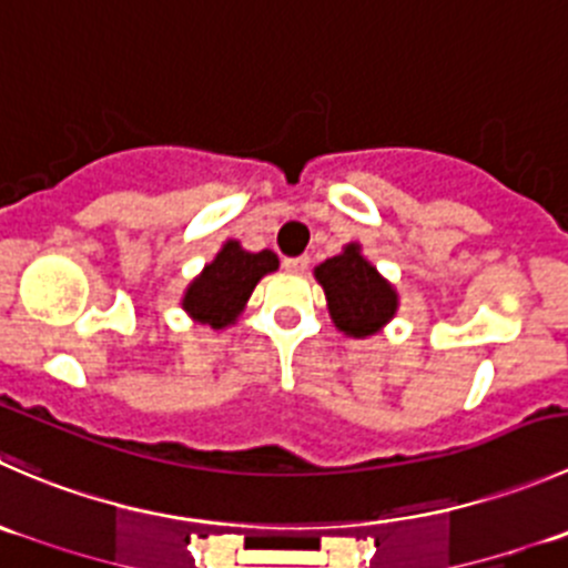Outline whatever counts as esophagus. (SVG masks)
<instances>
[{"label": "esophagus", "mask_w": 568, "mask_h": 568, "mask_svg": "<svg viewBox=\"0 0 568 568\" xmlns=\"http://www.w3.org/2000/svg\"><path fill=\"white\" fill-rule=\"evenodd\" d=\"M283 266L288 268V272H305V268L311 266V257H307V255H300V257H285Z\"/></svg>", "instance_id": "esophagus-1"}]
</instances>
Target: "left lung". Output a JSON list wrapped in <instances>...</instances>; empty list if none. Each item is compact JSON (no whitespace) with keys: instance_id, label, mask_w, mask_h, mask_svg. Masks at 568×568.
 Wrapping results in <instances>:
<instances>
[{"instance_id":"obj_1","label":"left lung","mask_w":568,"mask_h":568,"mask_svg":"<svg viewBox=\"0 0 568 568\" xmlns=\"http://www.w3.org/2000/svg\"><path fill=\"white\" fill-rule=\"evenodd\" d=\"M313 274L327 296L333 324L352 338L379 333L399 307L394 285L361 255V244H346L341 255L327 257Z\"/></svg>"}]
</instances>
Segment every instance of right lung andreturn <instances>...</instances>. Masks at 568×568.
I'll return each mask as SVG.
<instances>
[{"label":"right lung","instance_id":"1","mask_svg":"<svg viewBox=\"0 0 568 568\" xmlns=\"http://www.w3.org/2000/svg\"><path fill=\"white\" fill-rule=\"evenodd\" d=\"M277 266L280 261L272 250L246 252L239 241H227L202 268L200 277L191 280L183 296V311L194 322L211 324L213 329L235 324L261 277L277 272Z\"/></svg>","mask_w":568,"mask_h":568}]
</instances>
